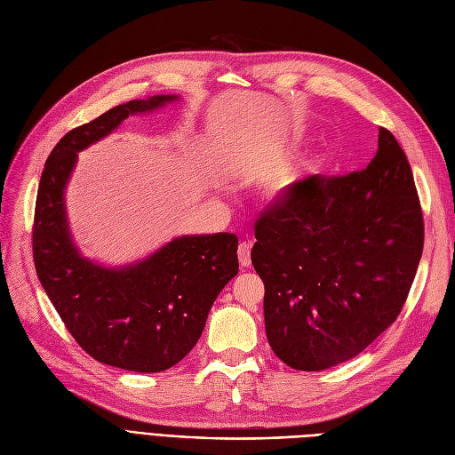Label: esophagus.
Returning <instances> with one entry per match:
<instances>
[{"label": "esophagus", "instance_id": "1", "mask_svg": "<svg viewBox=\"0 0 455 455\" xmlns=\"http://www.w3.org/2000/svg\"><path fill=\"white\" fill-rule=\"evenodd\" d=\"M250 244L248 243H241L237 248V256H239V263L241 267H250L251 265V258H250Z\"/></svg>", "mask_w": 455, "mask_h": 455}]
</instances>
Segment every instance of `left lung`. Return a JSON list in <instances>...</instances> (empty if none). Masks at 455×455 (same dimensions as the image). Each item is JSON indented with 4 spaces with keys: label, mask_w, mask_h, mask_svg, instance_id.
I'll list each match as a JSON object with an SVG mask.
<instances>
[{
    "label": "left lung",
    "mask_w": 455,
    "mask_h": 455,
    "mask_svg": "<svg viewBox=\"0 0 455 455\" xmlns=\"http://www.w3.org/2000/svg\"><path fill=\"white\" fill-rule=\"evenodd\" d=\"M256 239L275 355L319 371L364 351L402 312L424 248L420 199L394 134L380 126L366 170L291 185Z\"/></svg>",
    "instance_id": "8db88e82"
}]
</instances>
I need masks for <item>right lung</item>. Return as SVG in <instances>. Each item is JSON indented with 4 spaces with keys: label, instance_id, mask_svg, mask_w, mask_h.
Here are the masks:
<instances>
[{
    "label": "right lung",
    "instance_id": "right-lung-1",
    "mask_svg": "<svg viewBox=\"0 0 455 455\" xmlns=\"http://www.w3.org/2000/svg\"><path fill=\"white\" fill-rule=\"evenodd\" d=\"M175 99L119 104L67 132L46 160L35 204V268L67 331L102 364L140 373L164 371L192 351L218 293L237 276L239 239L183 235L148 259L108 268L82 258L72 243L63 192L82 149L129 116Z\"/></svg>",
    "mask_w": 455,
    "mask_h": 455
}]
</instances>
